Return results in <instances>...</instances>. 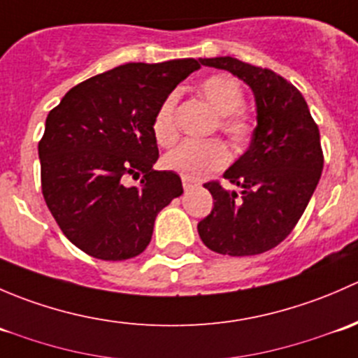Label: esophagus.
<instances>
[{
    "mask_svg": "<svg viewBox=\"0 0 358 358\" xmlns=\"http://www.w3.org/2000/svg\"><path fill=\"white\" fill-rule=\"evenodd\" d=\"M182 183H183V189H185V192H189L190 189H194V187L197 185L196 182H192V180H189V178H182Z\"/></svg>",
    "mask_w": 358,
    "mask_h": 358,
    "instance_id": "obj_1",
    "label": "esophagus"
}]
</instances>
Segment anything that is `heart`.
I'll return each instance as SVG.
<instances>
[{"label": "heart", "instance_id": "1", "mask_svg": "<svg viewBox=\"0 0 358 358\" xmlns=\"http://www.w3.org/2000/svg\"><path fill=\"white\" fill-rule=\"evenodd\" d=\"M199 95L218 114L216 128L234 147H246L252 140L256 119L244 109V90L236 78L229 74H211L199 85ZM176 93H169L159 103L152 117L154 140L161 147H169L178 138L176 128ZM229 162V150L220 140L183 142L162 157V166L183 178L201 180L220 171Z\"/></svg>", "mask_w": 358, "mask_h": 358}]
</instances>
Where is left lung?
Instances as JSON below:
<instances>
[{
    "mask_svg": "<svg viewBox=\"0 0 358 358\" xmlns=\"http://www.w3.org/2000/svg\"><path fill=\"white\" fill-rule=\"evenodd\" d=\"M199 62L225 69L251 86L258 126L248 152L223 173L243 192L227 190L218 180L204 183L215 202L197 230L220 255L270 251L292 232L322 175L319 126L299 90L277 72L232 57Z\"/></svg>",
    "mask_w": 358,
    "mask_h": 358,
    "instance_id": "left-lung-1",
    "label": "left lung"
}]
</instances>
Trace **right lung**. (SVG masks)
<instances>
[{
  "label": "right lung",
  "instance_id": "right-lung-1",
  "mask_svg": "<svg viewBox=\"0 0 358 358\" xmlns=\"http://www.w3.org/2000/svg\"><path fill=\"white\" fill-rule=\"evenodd\" d=\"M196 59L131 62L71 88L50 110L39 140L41 190L64 236L99 259H128L152 239L157 213L182 196L173 171H154L159 157L152 117ZM126 176L138 187H126Z\"/></svg>",
  "mask_w": 358,
  "mask_h": 358
}]
</instances>
